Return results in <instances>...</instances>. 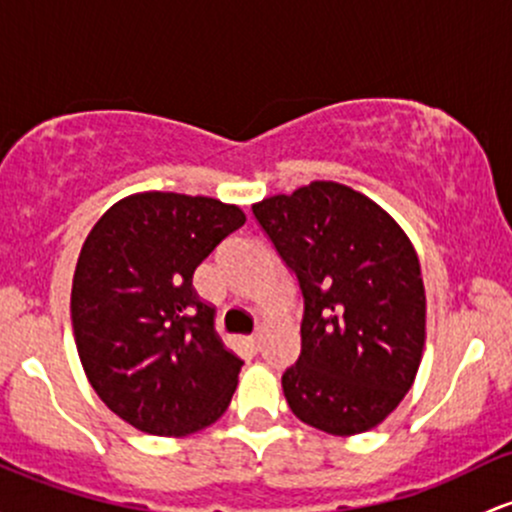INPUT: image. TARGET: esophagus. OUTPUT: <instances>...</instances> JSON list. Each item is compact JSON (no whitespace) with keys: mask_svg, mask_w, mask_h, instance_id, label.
I'll return each mask as SVG.
<instances>
[{"mask_svg":"<svg viewBox=\"0 0 512 512\" xmlns=\"http://www.w3.org/2000/svg\"><path fill=\"white\" fill-rule=\"evenodd\" d=\"M247 342H250V347H252V350H260V333H252L250 335V338H247Z\"/></svg>","mask_w":512,"mask_h":512,"instance_id":"obj_1","label":"esophagus"}]
</instances>
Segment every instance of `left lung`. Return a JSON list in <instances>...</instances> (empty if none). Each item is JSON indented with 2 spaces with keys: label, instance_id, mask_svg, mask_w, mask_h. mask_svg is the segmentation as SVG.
I'll return each instance as SVG.
<instances>
[{
  "label": "left lung",
  "instance_id": "left-lung-1",
  "mask_svg": "<svg viewBox=\"0 0 512 512\" xmlns=\"http://www.w3.org/2000/svg\"><path fill=\"white\" fill-rule=\"evenodd\" d=\"M296 274L301 355L282 376L299 420L359 435L396 411L425 347V286L403 228L364 194L311 182L252 206Z\"/></svg>",
  "mask_w": 512,
  "mask_h": 512
}]
</instances>
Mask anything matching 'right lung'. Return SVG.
<instances>
[{"instance_id":"obj_1","label":"right lung","mask_w":512,"mask_h":512,"mask_svg":"<svg viewBox=\"0 0 512 512\" xmlns=\"http://www.w3.org/2000/svg\"><path fill=\"white\" fill-rule=\"evenodd\" d=\"M245 223L209 196L116 201L84 240L72 279L77 355L97 396L140 432L182 437L226 413L243 359L213 328L194 269Z\"/></svg>"}]
</instances>
